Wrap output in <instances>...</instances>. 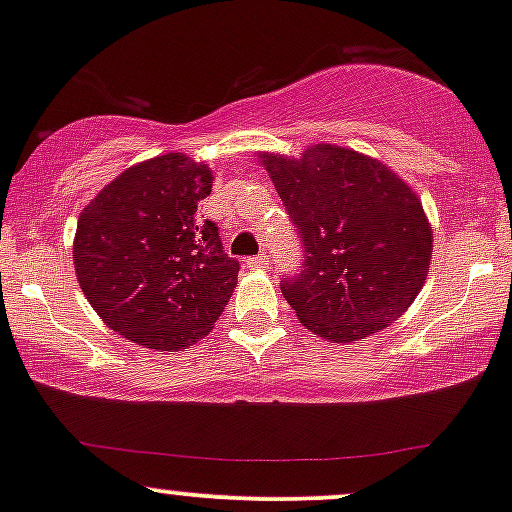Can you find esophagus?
Returning a JSON list of instances; mask_svg holds the SVG:
<instances>
[{
    "instance_id": "obj_1",
    "label": "esophagus",
    "mask_w": 512,
    "mask_h": 512,
    "mask_svg": "<svg viewBox=\"0 0 512 512\" xmlns=\"http://www.w3.org/2000/svg\"><path fill=\"white\" fill-rule=\"evenodd\" d=\"M268 266V256L266 251H261V254L246 258V268H266Z\"/></svg>"
}]
</instances>
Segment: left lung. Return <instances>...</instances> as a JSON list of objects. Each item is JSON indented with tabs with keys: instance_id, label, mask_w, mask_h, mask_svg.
<instances>
[{
	"instance_id": "left-lung-1",
	"label": "left lung",
	"mask_w": 512,
	"mask_h": 512,
	"mask_svg": "<svg viewBox=\"0 0 512 512\" xmlns=\"http://www.w3.org/2000/svg\"><path fill=\"white\" fill-rule=\"evenodd\" d=\"M263 158L305 249L280 290L298 320L329 342H359L398 320L430 271L432 229L393 170L332 144L300 161Z\"/></svg>"
}]
</instances>
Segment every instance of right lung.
Masks as SVG:
<instances>
[{
  "mask_svg": "<svg viewBox=\"0 0 512 512\" xmlns=\"http://www.w3.org/2000/svg\"><path fill=\"white\" fill-rule=\"evenodd\" d=\"M212 170L166 153L124 170L80 212L73 261L104 324L146 349L205 337L234 293L239 261L197 205Z\"/></svg>",
  "mask_w": 512,
  "mask_h": 512,
  "instance_id": "obj_1",
  "label": "right lung"
}]
</instances>
